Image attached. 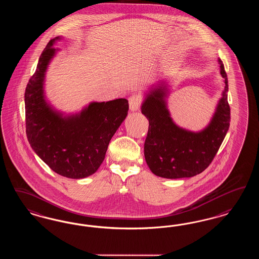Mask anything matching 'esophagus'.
Instances as JSON below:
<instances>
[{
  "mask_svg": "<svg viewBox=\"0 0 259 259\" xmlns=\"http://www.w3.org/2000/svg\"><path fill=\"white\" fill-rule=\"evenodd\" d=\"M129 108L131 110V112H137L140 110L141 104H142V99L138 94H132L129 99Z\"/></svg>",
  "mask_w": 259,
  "mask_h": 259,
  "instance_id": "obj_1",
  "label": "esophagus"
}]
</instances>
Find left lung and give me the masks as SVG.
I'll return each mask as SVG.
<instances>
[{"label":"left lung","mask_w":259,"mask_h":259,"mask_svg":"<svg viewBox=\"0 0 259 259\" xmlns=\"http://www.w3.org/2000/svg\"><path fill=\"white\" fill-rule=\"evenodd\" d=\"M218 62L225 87L209 123L200 131L188 130L174 121L167 108L169 90L166 80L153 84L145 93L141 109L149 122L145 158L155 176L168 179L197 176L216 155L230 121L228 76L221 59Z\"/></svg>","instance_id":"1"}]
</instances>
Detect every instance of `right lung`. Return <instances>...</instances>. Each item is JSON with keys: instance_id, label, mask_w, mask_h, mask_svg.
Segmentation results:
<instances>
[{"instance_id": "right-lung-1", "label": "right lung", "mask_w": 259, "mask_h": 259, "mask_svg": "<svg viewBox=\"0 0 259 259\" xmlns=\"http://www.w3.org/2000/svg\"><path fill=\"white\" fill-rule=\"evenodd\" d=\"M51 39L25 92L26 133L33 151L60 176L80 179L93 175L103 162L109 143L123 122L129 105L125 98L91 102L81 112L58 111L45 94V76L60 49Z\"/></svg>"}]
</instances>
